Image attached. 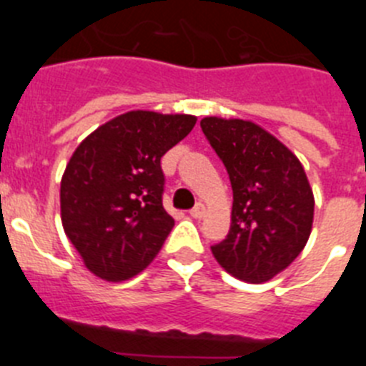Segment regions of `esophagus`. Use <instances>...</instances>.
Listing matches in <instances>:
<instances>
[{"instance_id":"1","label":"esophagus","mask_w":366,"mask_h":366,"mask_svg":"<svg viewBox=\"0 0 366 366\" xmlns=\"http://www.w3.org/2000/svg\"><path fill=\"white\" fill-rule=\"evenodd\" d=\"M203 214H205V205H203V203H196V205L190 209V216H192V218H202Z\"/></svg>"}]
</instances>
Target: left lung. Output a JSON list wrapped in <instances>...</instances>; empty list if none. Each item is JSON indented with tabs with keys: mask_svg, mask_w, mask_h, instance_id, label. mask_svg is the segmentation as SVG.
I'll list each match as a JSON object with an SVG mask.
<instances>
[{
	"mask_svg": "<svg viewBox=\"0 0 366 366\" xmlns=\"http://www.w3.org/2000/svg\"><path fill=\"white\" fill-rule=\"evenodd\" d=\"M199 124L232 187L231 229L212 254L236 279L266 282L308 242L315 205L308 177L295 155L253 122L205 117Z\"/></svg>",
	"mask_w": 366,
	"mask_h": 366,
	"instance_id": "obj_1",
	"label": "left lung"
}]
</instances>
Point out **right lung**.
Listing matches in <instances>:
<instances>
[{
  "label": "right lung",
  "mask_w": 366,
  "mask_h": 366,
  "mask_svg": "<svg viewBox=\"0 0 366 366\" xmlns=\"http://www.w3.org/2000/svg\"><path fill=\"white\" fill-rule=\"evenodd\" d=\"M196 124L192 115L128 112L87 135L60 185L62 225L89 271L119 282L159 253L174 218L164 211L161 157Z\"/></svg>",
  "instance_id": "add662e5"
}]
</instances>
